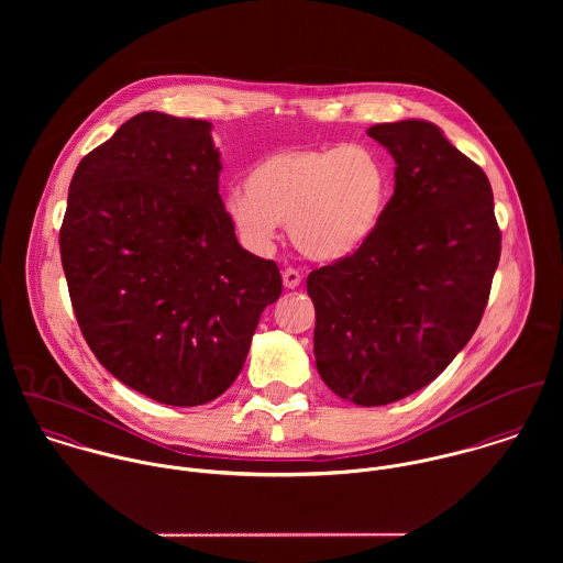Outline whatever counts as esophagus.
Here are the masks:
<instances>
[{"mask_svg": "<svg viewBox=\"0 0 563 563\" xmlns=\"http://www.w3.org/2000/svg\"><path fill=\"white\" fill-rule=\"evenodd\" d=\"M282 279H284V286L292 290V288H297V286L301 284L303 275H301L297 268H286V271H284V275H282Z\"/></svg>", "mask_w": 563, "mask_h": 563, "instance_id": "1", "label": "esophagus"}]
</instances>
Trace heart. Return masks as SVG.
<instances>
[{
	"instance_id": "b5f03b06",
	"label": "heart",
	"mask_w": 563,
	"mask_h": 563,
	"mask_svg": "<svg viewBox=\"0 0 563 563\" xmlns=\"http://www.w3.org/2000/svg\"><path fill=\"white\" fill-rule=\"evenodd\" d=\"M243 188L225 195L228 221L249 249L264 253L288 223L295 246L338 260L373 236L390 197L384 161L360 145L290 147L255 162Z\"/></svg>"
}]
</instances>
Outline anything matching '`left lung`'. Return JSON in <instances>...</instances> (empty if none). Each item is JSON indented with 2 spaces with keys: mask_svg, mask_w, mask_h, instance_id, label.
<instances>
[{
  "mask_svg": "<svg viewBox=\"0 0 563 563\" xmlns=\"http://www.w3.org/2000/svg\"><path fill=\"white\" fill-rule=\"evenodd\" d=\"M397 162L395 195L351 255L308 275L314 355L340 399L377 407L431 384L482 322L500 257L482 166L429 121L368 128Z\"/></svg>",
  "mask_w": 563,
  "mask_h": 563,
  "instance_id": "obj_1",
  "label": "left lung"
}]
</instances>
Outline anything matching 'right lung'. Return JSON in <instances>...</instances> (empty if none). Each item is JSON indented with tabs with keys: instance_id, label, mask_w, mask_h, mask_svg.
<instances>
[{
	"instance_id": "1",
	"label": "right lung",
	"mask_w": 563,
	"mask_h": 563,
	"mask_svg": "<svg viewBox=\"0 0 563 563\" xmlns=\"http://www.w3.org/2000/svg\"><path fill=\"white\" fill-rule=\"evenodd\" d=\"M212 123L141 112L81 158L60 257L81 335L132 390L175 407L221 397L266 306L273 260L244 251L219 195Z\"/></svg>"
}]
</instances>
